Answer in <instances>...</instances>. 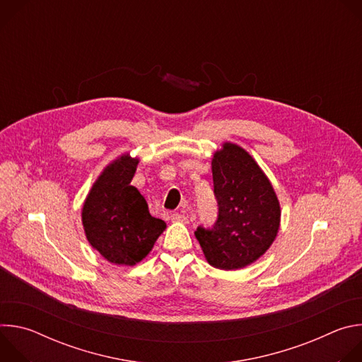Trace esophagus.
I'll use <instances>...</instances> for the list:
<instances>
[{"instance_id":"esophagus-1","label":"esophagus","mask_w":362,"mask_h":362,"mask_svg":"<svg viewBox=\"0 0 362 362\" xmlns=\"http://www.w3.org/2000/svg\"><path fill=\"white\" fill-rule=\"evenodd\" d=\"M172 221L173 222H180V223H187V218L182 214H173L172 215Z\"/></svg>"}]
</instances>
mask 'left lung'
Listing matches in <instances>:
<instances>
[{"label": "left lung", "instance_id": "1", "mask_svg": "<svg viewBox=\"0 0 362 362\" xmlns=\"http://www.w3.org/2000/svg\"><path fill=\"white\" fill-rule=\"evenodd\" d=\"M212 176L219 216L214 229L194 232L209 265L223 271L256 262L274 243L281 204L261 166L239 144L225 141L214 153Z\"/></svg>", "mask_w": 362, "mask_h": 362}]
</instances>
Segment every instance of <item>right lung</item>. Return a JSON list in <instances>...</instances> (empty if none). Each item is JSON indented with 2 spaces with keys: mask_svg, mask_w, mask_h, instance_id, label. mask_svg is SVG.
<instances>
[{
  "mask_svg": "<svg viewBox=\"0 0 362 362\" xmlns=\"http://www.w3.org/2000/svg\"><path fill=\"white\" fill-rule=\"evenodd\" d=\"M139 158L129 153L110 162L93 183L81 209L86 238L105 259L134 267L150 253L166 229L153 218L143 194L132 186Z\"/></svg>",
  "mask_w": 362,
  "mask_h": 362,
  "instance_id": "1",
  "label": "right lung"
}]
</instances>
